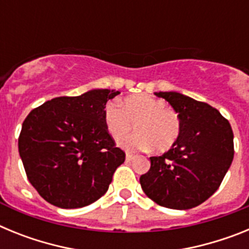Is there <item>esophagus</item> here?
<instances>
[{"label":"esophagus","mask_w":249,"mask_h":249,"mask_svg":"<svg viewBox=\"0 0 249 249\" xmlns=\"http://www.w3.org/2000/svg\"><path fill=\"white\" fill-rule=\"evenodd\" d=\"M133 158H135V155H132V153H127V155H126V160H132Z\"/></svg>","instance_id":"34e87169"}]
</instances>
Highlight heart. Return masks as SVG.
Listing matches in <instances>:
<instances>
[{
  "label": "heart",
  "mask_w": 249,
  "mask_h": 249,
  "mask_svg": "<svg viewBox=\"0 0 249 249\" xmlns=\"http://www.w3.org/2000/svg\"><path fill=\"white\" fill-rule=\"evenodd\" d=\"M103 123L116 140L135 127L137 133L124 137L120 144L127 149H149L163 153L177 143L181 135V120L163 100L149 94H135L122 103L109 101L103 107Z\"/></svg>",
  "instance_id": "heart-1"
}]
</instances>
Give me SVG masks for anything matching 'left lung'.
<instances>
[{
	"instance_id": "left-lung-1",
	"label": "left lung",
	"mask_w": 249,
	"mask_h": 249,
	"mask_svg": "<svg viewBox=\"0 0 249 249\" xmlns=\"http://www.w3.org/2000/svg\"><path fill=\"white\" fill-rule=\"evenodd\" d=\"M181 120L177 143L157 157L141 176L147 197L173 210L199 206L218 190L233 160V132L228 120L208 103L178 92H158Z\"/></svg>"
}]
</instances>
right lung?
<instances>
[{
	"mask_svg": "<svg viewBox=\"0 0 249 249\" xmlns=\"http://www.w3.org/2000/svg\"><path fill=\"white\" fill-rule=\"evenodd\" d=\"M117 94L92 89L52 98L23 121L19 156L30 183L48 203L81 208L107 192L126 158L103 123V107Z\"/></svg>",
	"mask_w": 249,
	"mask_h": 249,
	"instance_id": "1",
	"label": "right lung"
}]
</instances>
